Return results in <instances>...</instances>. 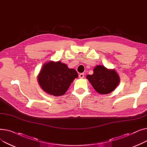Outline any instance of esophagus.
Returning <instances> with one entry per match:
<instances>
[{"instance_id": "obj_1", "label": "esophagus", "mask_w": 147, "mask_h": 147, "mask_svg": "<svg viewBox=\"0 0 147 147\" xmlns=\"http://www.w3.org/2000/svg\"><path fill=\"white\" fill-rule=\"evenodd\" d=\"M84 73H80L79 75V77L80 79H83L84 78Z\"/></svg>"}]
</instances>
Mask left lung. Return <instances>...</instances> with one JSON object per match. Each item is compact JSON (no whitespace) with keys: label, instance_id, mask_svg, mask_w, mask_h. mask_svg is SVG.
Segmentation results:
<instances>
[{"label":"left lung","instance_id":"1","mask_svg":"<svg viewBox=\"0 0 147 147\" xmlns=\"http://www.w3.org/2000/svg\"><path fill=\"white\" fill-rule=\"evenodd\" d=\"M86 78L96 91L101 94L110 93L120 82L119 76L116 72L102 65H97L94 69V74L88 75Z\"/></svg>","mask_w":147,"mask_h":147}]
</instances>
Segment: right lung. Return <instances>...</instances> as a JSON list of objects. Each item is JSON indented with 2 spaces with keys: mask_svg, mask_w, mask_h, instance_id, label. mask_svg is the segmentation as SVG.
I'll return each mask as SVG.
<instances>
[{
  "mask_svg": "<svg viewBox=\"0 0 147 147\" xmlns=\"http://www.w3.org/2000/svg\"><path fill=\"white\" fill-rule=\"evenodd\" d=\"M78 74L74 69L68 68L60 61H51L45 64L38 75V82L46 93L54 95H64Z\"/></svg>",
  "mask_w": 147,
  "mask_h": 147,
  "instance_id": "obj_1",
  "label": "right lung"
}]
</instances>
